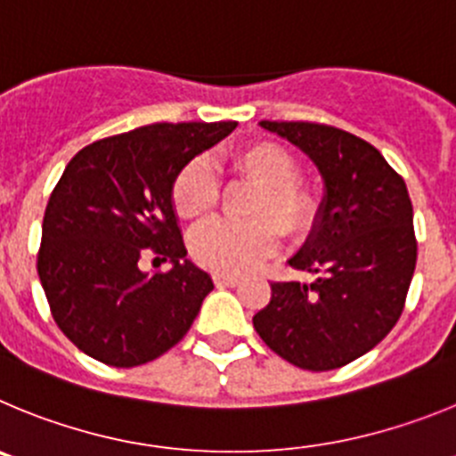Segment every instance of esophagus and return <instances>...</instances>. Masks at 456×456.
Instances as JSON below:
<instances>
[{
	"label": "esophagus",
	"instance_id": "esophagus-1",
	"mask_svg": "<svg viewBox=\"0 0 456 456\" xmlns=\"http://www.w3.org/2000/svg\"><path fill=\"white\" fill-rule=\"evenodd\" d=\"M213 281H216V286H238L240 284V277H236V274L216 273L213 274Z\"/></svg>",
	"mask_w": 456,
	"mask_h": 456
}]
</instances>
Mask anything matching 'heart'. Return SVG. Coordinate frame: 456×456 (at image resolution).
<instances>
[{
    "label": "heart",
    "mask_w": 456,
    "mask_h": 456,
    "mask_svg": "<svg viewBox=\"0 0 456 456\" xmlns=\"http://www.w3.org/2000/svg\"><path fill=\"white\" fill-rule=\"evenodd\" d=\"M229 166L238 177L258 186L249 208L254 220L204 224L191 236V252L213 273L240 274L277 249L279 232L286 238H305L320 218V198L299 182L297 161L277 142H249L233 151ZM218 200V179L207 159H192L172 183V207L188 223L207 220Z\"/></svg>",
    "instance_id": "b5f03b06"
}]
</instances>
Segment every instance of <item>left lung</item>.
Listing matches in <instances>:
<instances>
[{
  "instance_id": "8db88e82",
  "label": "left lung",
  "mask_w": 456,
  "mask_h": 456,
  "mask_svg": "<svg viewBox=\"0 0 456 456\" xmlns=\"http://www.w3.org/2000/svg\"><path fill=\"white\" fill-rule=\"evenodd\" d=\"M315 163L320 218L289 264L314 281H273L252 318L265 346L305 370L346 366L387 338L416 270L413 207L404 179L370 142L315 122H258Z\"/></svg>"
}]
</instances>
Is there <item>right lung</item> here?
<instances>
[{"label":"right lung","instance_id":"1","mask_svg":"<svg viewBox=\"0 0 456 456\" xmlns=\"http://www.w3.org/2000/svg\"><path fill=\"white\" fill-rule=\"evenodd\" d=\"M236 122H157L90 142L49 195L38 277L49 309L81 352L113 368L142 366L175 347L213 290L186 258L172 183ZM150 248L173 268L147 275Z\"/></svg>","mask_w":456,"mask_h":456}]
</instances>
